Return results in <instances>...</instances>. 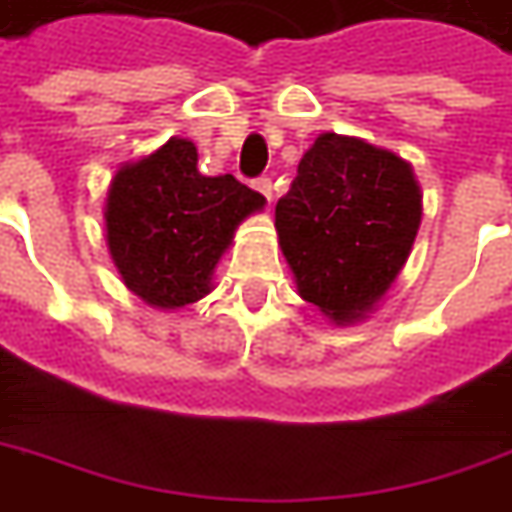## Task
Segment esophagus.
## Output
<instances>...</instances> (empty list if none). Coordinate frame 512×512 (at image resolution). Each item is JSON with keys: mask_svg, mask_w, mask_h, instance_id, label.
<instances>
[{"mask_svg": "<svg viewBox=\"0 0 512 512\" xmlns=\"http://www.w3.org/2000/svg\"><path fill=\"white\" fill-rule=\"evenodd\" d=\"M255 188L263 194V199L268 202V207H271V194H274V185H271V180L268 177H260V180H255Z\"/></svg>", "mask_w": 512, "mask_h": 512, "instance_id": "1", "label": "esophagus"}]
</instances>
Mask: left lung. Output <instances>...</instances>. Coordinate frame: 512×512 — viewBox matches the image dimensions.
I'll return each instance as SVG.
<instances>
[{
	"mask_svg": "<svg viewBox=\"0 0 512 512\" xmlns=\"http://www.w3.org/2000/svg\"><path fill=\"white\" fill-rule=\"evenodd\" d=\"M421 210V185L405 157L321 132L274 210L299 296L338 327L368 318L413 252Z\"/></svg>",
	"mask_w": 512,
	"mask_h": 512,
	"instance_id": "left-lung-1",
	"label": "left lung"
}]
</instances>
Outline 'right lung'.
I'll list each match as a JSON object with an SVG mask.
<instances>
[{
  "label": "right lung",
  "mask_w": 512,
  "mask_h": 512,
  "mask_svg": "<svg viewBox=\"0 0 512 512\" xmlns=\"http://www.w3.org/2000/svg\"><path fill=\"white\" fill-rule=\"evenodd\" d=\"M196 146L169 138L121 163L107 185L105 241L121 282L157 310L194 305L213 291V274L235 230L266 199L232 174L205 177Z\"/></svg>",
  "instance_id": "add662e5"
}]
</instances>
